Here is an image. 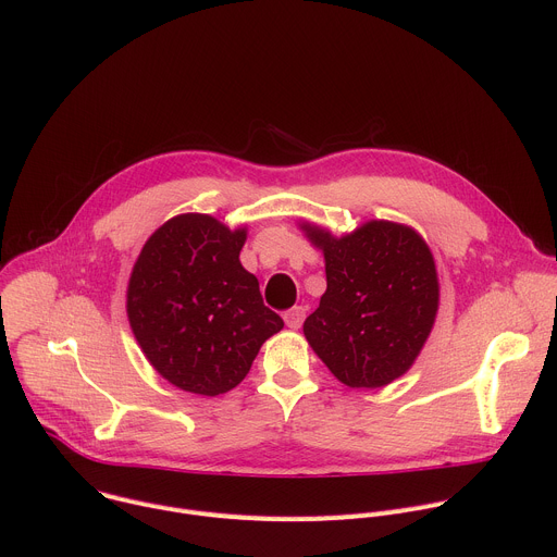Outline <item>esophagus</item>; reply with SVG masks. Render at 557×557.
<instances>
[{
	"label": "esophagus",
	"mask_w": 557,
	"mask_h": 557,
	"mask_svg": "<svg viewBox=\"0 0 557 557\" xmlns=\"http://www.w3.org/2000/svg\"><path fill=\"white\" fill-rule=\"evenodd\" d=\"M305 318H307V309L305 307H293V309H288L284 313V322H286L288 329H299L301 322H305Z\"/></svg>",
	"instance_id": "esophagus-1"
}]
</instances>
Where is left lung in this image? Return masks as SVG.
Returning <instances> with one entry per match:
<instances>
[{"label":"left lung","instance_id":"obj_1","mask_svg":"<svg viewBox=\"0 0 557 557\" xmlns=\"http://www.w3.org/2000/svg\"><path fill=\"white\" fill-rule=\"evenodd\" d=\"M301 228L326 260V293L305 322L309 344L350 388L391 384L411 369L435 322L440 288L426 242L393 222L339 239Z\"/></svg>","mask_w":557,"mask_h":557}]
</instances>
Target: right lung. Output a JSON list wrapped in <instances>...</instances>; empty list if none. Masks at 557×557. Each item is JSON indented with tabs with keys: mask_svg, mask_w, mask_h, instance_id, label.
<instances>
[{
	"mask_svg": "<svg viewBox=\"0 0 557 557\" xmlns=\"http://www.w3.org/2000/svg\"><path fill=\"white\" fill-rule=\"evenodd\" d=\"M244 239V228L186 213L150 235L133 267L131 329L148 362L182 391L213 397L235 388L284 326L239 264Z\"/></svg>",
	"mask_w": 557,
	"mask_h": 557,
	"instance_id": "add662e5",
	"label": "right lung"
}]
</instances>
